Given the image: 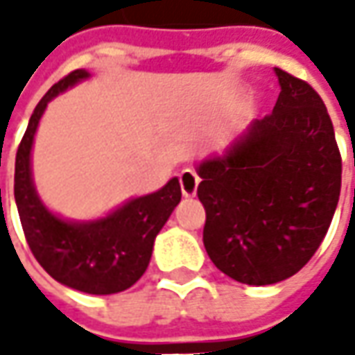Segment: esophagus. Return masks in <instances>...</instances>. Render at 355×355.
I'll return each instance as SVG.
<instances>
[{
    "instance_id": "1",
    "label": "esophagus",
    "mask_w": 355,
    "mask_h": 355,
    "mask_svg": "<svg viewBox=\"0 0 355 355\" xmlns=\"http://www.w3.org/2000/svg\"><path fill=\"white\" fill-rule=\"evenodd\" d=\"M199 178L191 170H184L180 173V185H182V193L184 198H193L198 191Z\"/></svg>"
}]
</instances>
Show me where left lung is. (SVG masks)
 Segmentation results:
<instances>
[{"label": "left lung", "mask_w": 355, "mask_h": 355, "mask_svg": "<svg viewBox=\"0 0 355 355\" xmlns=\"http://www.w3.org/2000/svg\"><path fill=\"white\" fill-rule=\"evenodd\" d=\"M272 114L201 159L203 245L221 272L265 286L296 275L332 223L342 187L334 126L318 92L275 69Z\"/></svg>", "instance_id": "1"}]
</instances>
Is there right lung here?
<instances>
[{"label": "right lung", "mask_w": 355, "mask_h": 355, "mask_svg": "<svg viewBox=\"0 0 355 355\" xmlns=\"http://www.w3.org/2000/svg\"><path fill=\"white\" fill-rule=\"evenodd\" d=\"M90 73L76 69L35 106L15 156V203L29 249L57 282L87 294L130 288L150 265L156 235L182 199L180 180L171 178L154 193L132 198L114 211L90 221L62 219L41 201L33 184L31 150L47 104Z\"/></svg>", "instance_id": "right-lung-1"}]
</instances>
